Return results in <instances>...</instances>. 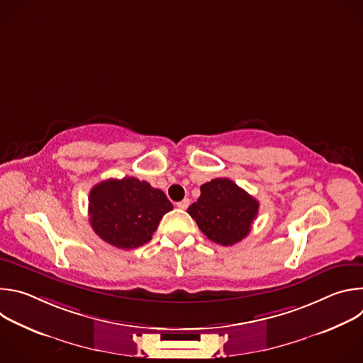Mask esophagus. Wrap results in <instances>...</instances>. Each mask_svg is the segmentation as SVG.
<instances>
[{
    "mask_svg": "<svg viewBox=\"0 0 363 363\" xmlns=\"http://www.w3.org/2000/svg\"><path fill=\"white\" fill-rule=\"evenodd\" d=\"M177 206L179 210H186L188 206H189V199L188 198H185V199H182V201H179L178 203H177Z\"/></svg>",
    "mask_w": 363,
    "mask_h": 363,
    "instance_id": "1",
    "label": "esophagus"
}]
</instances>
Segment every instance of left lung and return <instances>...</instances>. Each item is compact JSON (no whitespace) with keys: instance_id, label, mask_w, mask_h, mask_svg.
<instances>
[{"instance_id":"obj_1","label":"left lung","mask_w":363,"mask_h":363,"mask_svg":"<svg viewBox=\"0 0 363 363\" xmlns=\"http://www.w3.org/2000/svg\"><path fill=\"white\" fill-rule=\"evenodd\" d=\"M258 201L228 178L201 185V195L188 214L211 241L233 245L245 238L258 214Z\"/></svg>"}]
</instances>
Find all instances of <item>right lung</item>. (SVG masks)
I'll return each mask as SVG.
<instances>
[{"label": "right lung", "instance_id": "right-lung-1", "mask_svg": "<svg viewBox=\"0 0 363 363\" xmlns=\"http://www.w3.org/2000/svg\"><path fill=\"white\" fill-rule=\"evenodd\" d=\"M172 208L161 189L133 177L101 181L89 194V221L93 231L122 250L147 242Z\"/></svg>", "mask_w": 363, "mask_h": 363}]
</instances>
